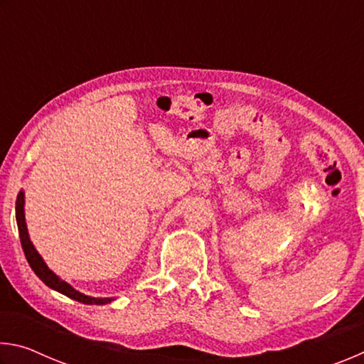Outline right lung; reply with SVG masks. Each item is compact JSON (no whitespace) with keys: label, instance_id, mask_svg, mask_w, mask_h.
I'll return each mask as SVG.
<instances>
[{"label":"right lung","instance_id":"add662e5","mask_svg":"<svg viewBox=\"0 0 364 364\" xmlns=\"http://www.w3.org/2000/svg\"><path fill=\"white\" fill-rule=\"evenodd\" d=\"M23 204H26V193L21 191L19 196H17V200H16V220H17V228H19V237H21L23 254H26L30 268L35 271V274L38 276V278L45 282L48 287H51V289H54V291L67 295L69 299L80 301V304H85V305L110 304L112 299H95V297H88V295L75 291V289H73L70 284H67L65 281L59 279L58 276L46 267V263L43 262L41 255L35 250L33 244L28 237V231H27V225H26V213H23Z\"/></svg>","mask_w":364,"mask_h":364}]
</instances>
